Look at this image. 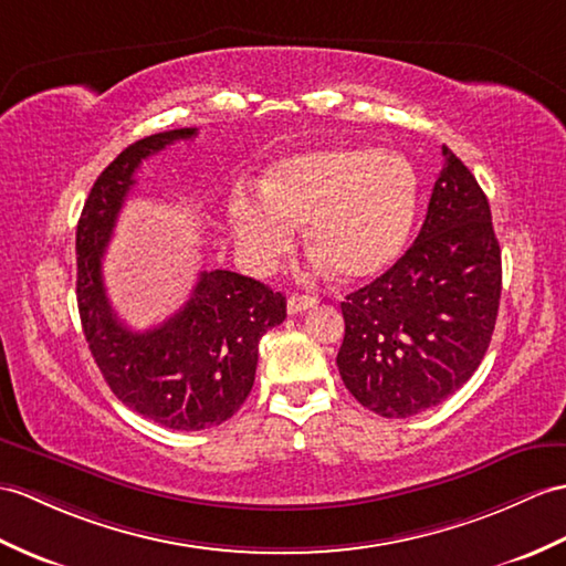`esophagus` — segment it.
Returning <instances> with one entry per match:
<instances>
[{"label": "esophagus", "mask_w": 566, "mask_h": 566, "mask_svg": "<svg viewBox=\"0 0 566 566\" xmlns=\"http://www.w3.org/2000/svg\"><path fill=\"white\" fill-rule=\"evenodd\" d=\"M318 304V298L308 296V294H292L286 298V311L289 313H301V311H308Z\"/></svg>", "instance_id": "34e87169"}]
</instances>
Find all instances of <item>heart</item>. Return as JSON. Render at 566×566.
Here are the masks:
<instances>
[{"instance_id": "heart-1", "label": "heart", "mask_w": 566, "mask_h": 566, "mask_svg": "<svg viewBox=\"0 0 566 566\" xmlns=\"http://www.w3.org/2000/svg\"><path fill=\"white\" fill-rule=\"evenodd\" d=\"M417 209L419 180L402 154L327 147L282 159L262 188H235L229 223L253 272L277 268L306 223L313 272L335 268L347 282H366L396 265Z\"/></svg>"}]
</instances>
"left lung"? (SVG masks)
Wrapping results in <instances>:
<instances>
[{
    "mask_svg": "<svg viewBox=\"0 0 566 566\" xmlns=\"http://www.w3.org/2000/svg\"><path fill=\"white\" fill-rule=\"evenodd\" d=\"M427 219L388 272L343 301L337 369L366 410L405 419L437 407L490 347L502 251L475 176L443 147Z\"/></svg>",
    "mask_w": 566,
    "mask_h": 566,
    "instance_id": "obj_1",
    "label": "left lung"
}]
</instances>
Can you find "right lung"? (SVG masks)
I'll return each mask as SVG.
<instances>
[{"mask_svg": "<svg viewBox=\"0 0 566 566\" xmlns=\"http://www.w3.org/2000/svg\"><path fill=\"white\" fill-rule=\"evenodd\" d=\"M195 127L129 144L96 178L76 227V304L91 354L115 398L166 429L200 431L239 410L253 388L258 345L286 318V298L229 270L200 272L190 298L161 325L135 333L103 286V253L144 159Z\"/></svg>", "mask_w": 566, "mask_h": 566, "instance_id": "add662e5", "label": "right lung"}]
</instances>
